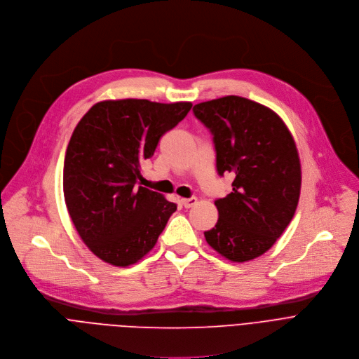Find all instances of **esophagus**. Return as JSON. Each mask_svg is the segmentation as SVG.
<instances>
[{"label":"esophagus","instance_id":"34e87169","mask_svg":"<svg viewBox=\"0 0 359 359\" xmlns=\"http://www.w3.org/2000/svg\"><path fill=\"white\" fill-rule=\"evenodd\" d=\"M181 203L184 205V208H192L195 203H196V198L195 196H192V198H184V199H181Z\"/></svg>","mask_w":359,"mask_h":359}]
</instances>
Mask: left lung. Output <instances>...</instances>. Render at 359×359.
Returning <instances> with one entry per match:
<instances>
[{"label":"left lung","mask_w":359,"mask_h":359,"mask_svg":"<svg viewBox=\"0 0 359 359\" xmlns=\"http://www.w3.org/2000/svg\"><path fill=\"white\" fill-rule=\"evenodd\" d=\"M210 131L217 171L232 174V192L218 198L219 219L206 242L232 262L267 252L294 217L302 187L299 153L290 131L270 109L239 96L195 104Z\"/></svg>","instance_id":"1"}]
</instances>
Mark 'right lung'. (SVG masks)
<instances>
[{
	"instance_id": "1",
	"label": "right lung",
	"mask_w": 359,
	"mask_h": 359,
	"mask_svg": "<svg viewBox=\"0 0 359 359\" xmlns=\"http://www.w3.org/2000/svg\"><path fill=\"white\" fill-rule=\"evenodd\" d=\"M191 107L146 99L100 102L72 134L63 163L65 202L82 241L102 260L138 262L177 210V203L137 184L141 163Z\"/></svg>"
}]
</instances>
